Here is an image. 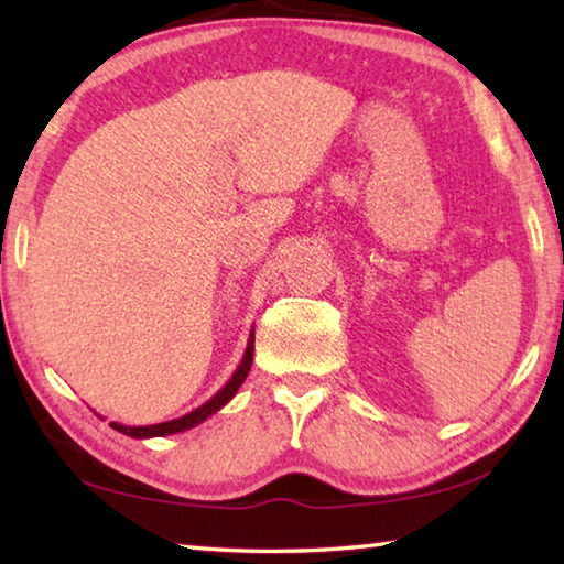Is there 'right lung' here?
I'll use <instances>...</instances> for the list:
<instances>
[{
    "mask_svg": "<svg viewBox=\"0 0 564 564\" xmlns=\"http://www.w3.org/2000/svg\"><path fill=\"white\" fill-rule=\"evenodd\" d=\"M251 362H253V330H251V336H248L246 352H243L241 362H238V368L234 370V376L228 378V383H226L221 390H218V393H216L212 400H206L204 405H198L196 410H191V413L181 415V417H176V420H166V423L137 425V427L121 425V423H111V427H113V431L123 433V435L139 437V441H141V437H164V435H174V433L191 431V427H196L198 423H204L206 417H212L214 413H218V410H221V408L228 403V400H231V398L238 393V388H241V383L246 380L248 370H251Z\"/></svg>",
    "mask_w": 564,
    "mask_h": 564,
    "instance_id": "obj_1",
    "label": "right lung"
}]
</instances>
